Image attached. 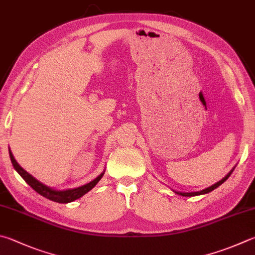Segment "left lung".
<instances>
[{"instance_id": "obj_1", "label": "left lung", "mask_w": 255, "mask_h": 255, "mask_svg": "<svg viewBox=\"0 0 255 255\" xmlns=\"http://www.w3.org/2000/svg\"><path fill=\"white\" fill-rule=\"evenodd\" d=\"M234 168H235V167H233L232 169H231L230 172H229V174L226 175L224 178H222V179H221V180H219V182H217V183L213 184L212 186H210V187H207V188H205V189H202V191H200V192H188V193H185V192H177V191H174V189H173V192H174V193H176V194H178V195H180V196H185V197L197 196V195H203V194H207V193H210V192H212V191H214L215 188H217V187L220 186V185L223 184V183L225 182V180L230 177V175L233 173Z\"/></svg>"}]
</instances>
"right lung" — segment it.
Returning <instances> with one entry per match:
<instances>
[{"mask_svg": "<svg viewBox=\"0 0 255 255\" xmlns=\"http://www.w3.org/2000/svg\"><path fill=\"white\" fill-rule=\"evenodd\" d=\"M8 154H10V158H11L13 167H14V169L18 173V175H20L21 177L24 179L25 182L29 184L36 193H39L40 195H42L43 197L48 198V200H50V201H53L57 203H63V204L76 201V200H78V198H80L81 196L85 195L86 193L91 191V189L94 188L97 184H98L99 180L103 178V176L105 174V170H104V172L101 173L98 177H96L94 180H91L90 183L82 185V186H80V187L59 191V189L47 186V185H44L43 183L39 182V180L34 178L31 174H29L26 170L23 169L21 166L17 164V161L15 160L14 156H13L12 151L10 149H8Z\"/></svg>", "mask_w": 255, "mask_h": 255, "instance_id": "obj_1", "label": "right lung"}]
</instances>
